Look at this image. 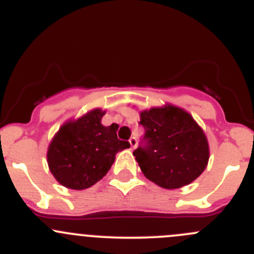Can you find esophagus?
<instances>
[{
	"instance_id": "1",
	"label": "esophagus",
	"mask_w": 254,
	"mask_h": 254,
	"mask_svg": "<svg viewBox=\"0 0 254 254\" xmlns=\"http://www.w3.org/2000/svg\"><path fill=\"white\" fill-rule=\"evenodd\" d=\"M129 144H130V149H131V150H134L135 147H136V145H137V141H136V139H135V137H131V139L129 140Z\"/></svg>"
}]
</instances>
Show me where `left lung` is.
<instances>
[{
	"label": "left lung",
	"mask_w": 254,
	"mask_h": 254,
	"mask_svg": "<svg viewBox=\"0 0 254 254\" xmlns=\"http://www.w3.org/2000/svg\"><path fill=\"white\" fill-rule=\"evenodd\" d=\"M145 145L132 155L146 179L174 190L195 181L208 164L210 147L192 115L171 104L140 112Z\"/></svg>",
	"instance_id": "1"
}]
</instances>
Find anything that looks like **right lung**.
<instances>
[{"label": "right lung", "instance_id": "obj_1", "mask_svg": "<svg viewBox=\"0 0 254 254\" xmlns=\"http://www.w3.org/2000/svg\"><path fill=\"white\" fill-rule=\"evenodd\" d=\"M105 110L95 108L67 120L52 139L47 162L54 179L72 190H84L107 175L117 152L130 147L117 136V124L104 127Z\"/></svg>", "mask_w": 254, "mask_h": 254}]
</instances>
